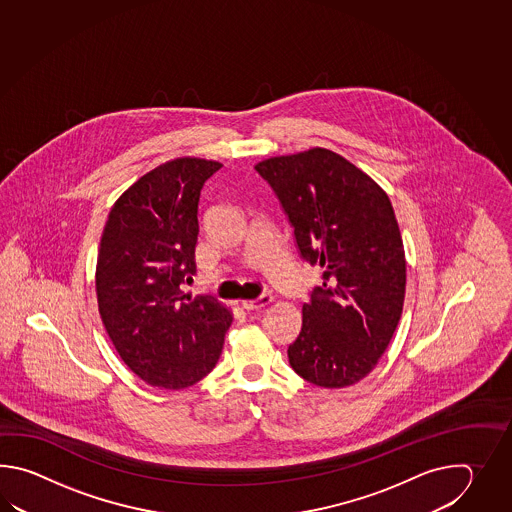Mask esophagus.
<instances>
[{"label": "esophagus", "mask_w": 512, "mask_h": 512, "mask_svg": "<svg viewBox=\"0 0 512 512\" xmlns=\"http://www.w3.org/2000/svg\"><path fill=\"white\" fill-rule=\"evenodd\" d=\"M271 302V294H261V296H258L256 300H243V302H241V307H243V309H247V311H258V309L271 304Z\"/></svg>", "instance_id": "1"}]
</instances>
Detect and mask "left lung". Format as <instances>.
<instances>
[{
    "label": "left lung",
    "instance_id": "obj_1",
    "mask_svg": "<svg viewBox=\"0 0 512 512\" xmlns=\"http://www.w3.org/2000/svg\"><path fill=\"white\" fill-rule=\"evenodd\" d=\"M254 168L278 197L300 256L324 271L302 305L289 364L316 386H351L377 366L403 313L406 260L390 197L326 148Z\"/></svg>",
    "mask_w": 512,
    "mask_h": 512
}]
</instances>
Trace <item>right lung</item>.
<instances>
[{
	"label": "right lung",
	"mask_w": 512,
	"mask_h": 512,
	"mask_svg": "<svg viewBox=\"0 0 512 512\" xmlns=\"http://www.w3.org/2000/svg\"><path fill=\"white\" fill-rule=\"evenodd\" d=\"M223 164L181 157L157 166L117 199L97 258L98 313L120 359L142 381L181 390L218 364L229 309L194 300L201 188Z\"/></svg>",
	"instance_id": "add662e5"
}]
</instances>
